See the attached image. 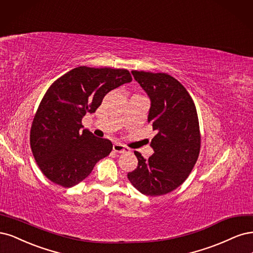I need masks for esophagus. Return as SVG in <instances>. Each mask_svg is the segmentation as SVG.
<instances>
[{
  "label": "esophagus",
  "mask_w": 253,
  "mask_h": 253,
  "mask_svg": "<svg viewBox=\"0 0 253 253\" xmlns=\"http://www.w3.org/2000/svg\"><path fill=\"white\" fill-rule=\"evenodd\" d=\"M112 149H113V151L119 152V153H127V152H129V151H130V149H129V148L125 147L124 145L119 144V143H115V144H113V146H112Z\"/></svg>",
  "instance_id": "esophagus-1"
}]
</instances>
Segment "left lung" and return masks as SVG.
Instances as JSON below:
<instances>
[{
  "label": "left lung",
  "mask_w": 253,
  "mask_h": 253,
  "mask_svg": "<svg viewBox=\"0 0 253 253\" xmlns=\"http://www.w3.org/2000/svg\"><path fill=\"white\" fill-rule=\"evenodd\" d=\"M150 100L148 123L157 134L147 160L134 151L137 167L128 180L143 194L157 197L174 190L190 174L199 158L201 135L195 105L185 87L167 73L131 71Z\"/></svg>",
  "instance_id": "left-lung-1"
}]
</instances>
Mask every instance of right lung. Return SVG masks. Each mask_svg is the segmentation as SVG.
I'll return each instance as SVG.
<instances>
[{
  "instance_id": "obj_1",
  "label": "right lung",
  "mask_w": 253,
  "mask_h": 253,
  "mask_svg": "<svg viewBox=\"0 0 253 253\" xmlns=\"http://www.w3.org/2000/svg\"><path fill=\"white\" fill-rule=\"evenodd\" d=\"M132 81L126 69L80 66L49 87L35 116L30 146L41 171L54 184L72 187L107 157L112 143L84 129L82 119L94 112L104 96Z\"/></svg>"
}]
</instances>
